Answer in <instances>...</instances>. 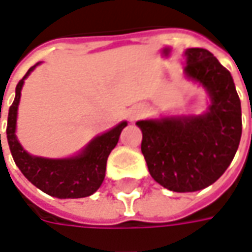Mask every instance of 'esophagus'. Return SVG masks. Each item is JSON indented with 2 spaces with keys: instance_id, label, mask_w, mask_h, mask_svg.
<instances>
[{
  "instance_id": "esophagus-1",
  "label": "esophagus",
  "mask_w": 252,
  "mask_h": 252,
  "mask_svg": "<svg viewBox=\"0 0 252 252\" xmlns=\"http://www.w3.org/2000/svg\"><path fill=\"white\" fill-rule=\"evenodd\" d=\"M144 112H146V108L144 106H141V105H136V106H133L129 112V119L130 121H136V119H139L141 115H144Z\"/></svg>"
}]
</instances>
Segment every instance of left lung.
<instances>
[{"label": "left lung", "mask_w": 252, "mask_h": 252, "mask_svg": "<svg viewBox=\"0 0 252 252\" xmlns=\"http://www.w3.org/2000/svg\"><path fill=\"white\" fill-rule=\"evenodd\" d=\"M185 77L208 92L206 111L136 122L141 153L161 187L195 192L216 182L233 161L241 139V102L228 70L206 49L185 53Z\"/></svg>", "instance_id": "8db88e82"}]
</instances>
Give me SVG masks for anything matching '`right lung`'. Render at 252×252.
<instances>
[{
  "instance_id": "obj_1",
  "label": "right lung",
  "mask_w": 252,
  "mask_h": 252,
  "mask_svg": "<svg viewBox=\"0 0 252 252\" xmlns=\"http://www.w3.org/2000/svg\"><path fill=\"white\" fill-rule=\"evenodd\" d=\"M39 64L40 63H36L33 67H31L24 78L18 83L15 90V99L9 106L6 139L11 154L14 157L15 164L28 178V181L32 182L36 188L43 190L44 193L59 199H78L90 196L95 193L102 185L108 157L118 144L119 136L122 130L127 126V122H121L119 125L112 127L111 130L98 134L73 157L46 158L29 154L16 137V119L18 106L21 101V91L25 80Z\"/></svg>"
}]
</instances>
